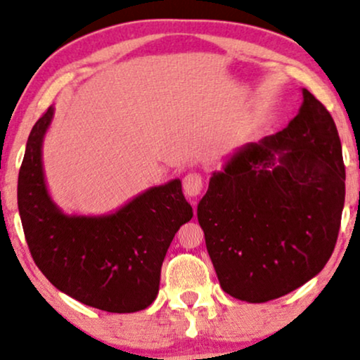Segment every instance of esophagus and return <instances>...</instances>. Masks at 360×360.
Masks as SVG:
<instances>
[{
	"label": "esophagus",
	"instance_id": "esophagus-1",
	"mask_svg": "<svg viewBox=\"0 0 360 360\" xmlns=\"http://www.w3.org/2000/svg\"><path fill=\"white\" fill-rule=\"evenodd\" d=\"M183 189H184V194L188 195L189 199H194L198 198L199 194H201L202 191V177L199 172H189L188 176L184 177L183 181Z\"/></svg>",
	"mask_w": 360,
	"mask_h": 360
}]
</instances>
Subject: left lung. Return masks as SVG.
<instances>
[{
    "mask_svg": "<svg viewBox=\"0 0 360 360\" xmlns=\"http://www.w3.org/2000/svg\"><path fill=\"white\" fill-rule=\"evenodd\" d=\"M344 199L338 127L302 88L289 124L229 154L198 204L222 290L259 304L316 277L335 248Z\"/></svg>",
    "mask_w": 360,
    "mask_h": 360,
    "instance_id": "1",
    "label": "left lung"
}]
</instances>
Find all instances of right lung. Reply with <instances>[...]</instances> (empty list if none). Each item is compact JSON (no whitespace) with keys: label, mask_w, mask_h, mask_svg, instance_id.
<instances>
[{"label":"right lung","mask_w":360,"mask_h":360,"mask_svg":"<svg viewBox=\"0 0 360 360\" xmlns=\"http://www.w3.org/2000/svg\"><path fill=\"white\" fill-rule=\"evenodd\" d=\"M54 108L36 121L18 176V209L36 266L61 292L106 312L146 309L179 227L191 221L181 179L153 186L101 216L66 214L49 194L43 143Z\"/></svg>","instance_id":"obj_1"}]
</instances>
